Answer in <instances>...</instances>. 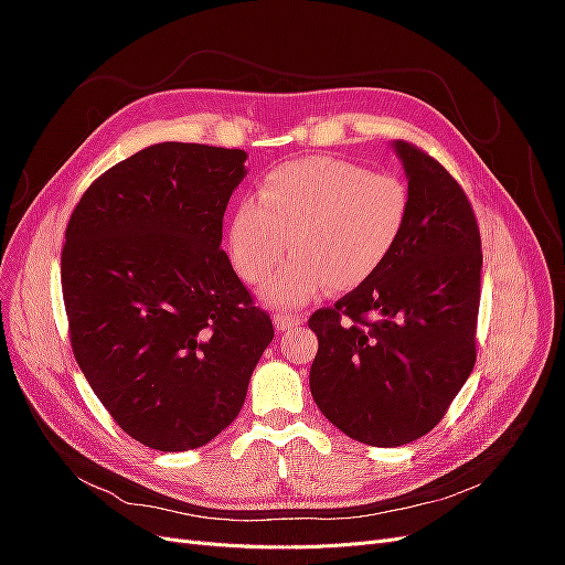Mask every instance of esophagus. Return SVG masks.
<instances>
[{"label":"esophagus","mask_w":565,"mask_h":565,"mask_svg":"<svg viewBox=\"0 0 565 565\" xmlns=\"http://www.w3.org/2000/svg\"><path fill=\"white\" fill-rule=\"evenodd\" d=\"M273 322H276V328L280 332H287L292 328H299V324H303V316L301 313H276L273 316Z\"/></svg>","instance_id":"1"}]
</instances>
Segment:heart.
I'll use <instances>...</instances> for the list:
<instances>
[{"mask_svg": "<svg viewBox=\"0 0 565 565\" xmlns=\"http://www.w3.org/2000/svg\"><path fill=\"white\" fill-rule=\"evenodd\" d=\"M409 218V191L393 174L337 158L285 162L264 177L256 200L228 218V259L249 285L276 270L292 237L295 259L264 287V299L295 309L324 287H361L388 262Z\"/></svg>", "mask_w": 565, "mask_h": 565, "instance_id": "b5f03b06", "label": "heart"}]
</instances>
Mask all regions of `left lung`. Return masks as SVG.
<instances>
[{"label": "left lung", "mask_w": 565, "mask_h": 565, "mask_svg": "<svg viewBox=\"0 0 565 565\" xmlns=\"http://www.w3.org/2000/svg\"><path fill=\"white\" fill-rule=\"evenodd\" d=\"M409 218L380 273L309 318L318 337L311 393L339 431L396 448L429 434L476 363L481 233L450 172L393 141Z\"/></svg>", "instance_id": "1"}]
</instances>
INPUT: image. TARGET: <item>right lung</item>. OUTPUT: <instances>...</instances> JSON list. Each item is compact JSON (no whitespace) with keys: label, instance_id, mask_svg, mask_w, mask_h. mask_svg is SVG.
<instances>
[{"label":"right lung","instance_id":"add662e5","mask_svg":"<svg viewBox=\"0 0 565 565\" xmlns=\"http://www.w3.org/2000/svg\"><path fill=\"white\" fill-rule=\"evenodd\" d=\"M247 152L156 143L110 167L67 221L61 285L77 365L119 429L162 452L237 417L273 341L221 249Z\"/></svg>","mask_w":565,"mask_h":565}]
</instances>
